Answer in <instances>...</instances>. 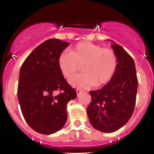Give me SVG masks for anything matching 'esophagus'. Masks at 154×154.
Wrapping results in <instances>:
<instances>
[{
	"label": "esophagus",
	"instance_id": "1",
	"mask_svg": "<svg viewBox=\"0 0 154 154\" xmlns=\"http://www.w3.org/2000/svg\"><path fill=\"white\" fill-rule=\"evenodd\" d=\"M76 91H77V95H78V94H80V93L82 92V91H80V89H79V88H77V90H76Z\"/></svg>",
	"mask_w": 154,
	"mask_h": 154
}]
</instances>
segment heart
<instances>
[{"label":"heart","instance_id":"b5f03b06","mask_svg":"<svg viewBox=\"0 0 154 154\" xmlns=\"http://www.w3.org/2000/svg\"><path fill=\"white\" fill-rule=\"evenodd\" d=\"M58 67L63 77L69 79L82 66L83 73L72 77L74 87L102 86L112 79L117 68V55L112 50L89 42L76 45L71 51H63L58 58Z\"/></svg>","mask_w":154,"mask_h":154}]
</instances>
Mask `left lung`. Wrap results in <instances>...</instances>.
<instances>
[{
  "instance_id": "8db88e82",
  "label": "left lung",
  "mask_w": 154,
  "mask_h": 154,
  "mask_svg": "<svg viewBox=\"0 0 154 154\" xmlns=\"http://www.w3.org/2000/svg\"><path fill=\"white\" fill-rule=\"evenodd\" d=\"M117 55L116 72L102 88L91 91L87 108L89 121L94 129L111 133L124 126L134 112L138 80L134 61L122 47L112 40Z\"/></svg>"
}]
</instances>
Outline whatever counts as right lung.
I'll return each mask as SVG.
<instances>
[{"label":"right lung","instance_id":"1","mask_svg":"<svg viewBox=\"0 0 154 154\" xmlns=\"http://www.w3.org/2000/svg\"><path fill=\"white\" fill-rule=\"evenodd\" d=\"M69 43L57 38L44 42L27 57L20 71L17 96L27 124L40 134H51L63 127L66 107L77 96L64 79L58 58ZM56 91L61 93L55 95Z\"/></svg>","mask_w":154,"mask_h":154}]
</instances>
